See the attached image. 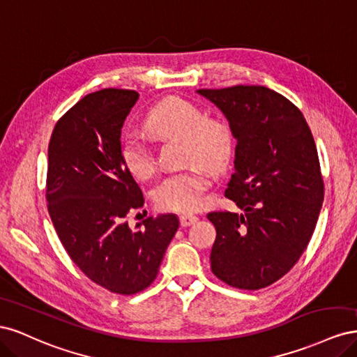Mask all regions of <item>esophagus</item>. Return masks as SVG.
<instances>
[{"label": "esophagus", "instance_id": "1", "mask_svg": "<svg viewBox=\"0 0 357 357\" xmlns=\"http://www.w3.org/2000/svg\"><path fill=\"white\" fill-rule=\"evenodd\" d=\"M198 220V218L195 214H189V213H185V214H181L180 215V223H181V226H190V225H193Z\"/></svg>", "mask_w": 357, "mask_h": 357}]
</instances>
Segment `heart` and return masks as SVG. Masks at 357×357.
I'll use <instances>...</instances> for the list:
<instances>
[{
    "mask_svg": "<svg viewBox=\"0 0 357 357\" xmlns=\"http://www.w3.org/2000/svg\"><path fill=\"white\" fill-rule=\"evenodd\" d=\"M144 129L155 137L181 138L183 159L197 162L186 171L168 176L155 189L158 207L178 213L199 208L204 192L210 185V174L203 165L218 171L232 156L235 142L231 125L219 117H205L204 110L195 102L168 96L149 110ZM121 158L135 178L147 180L153 176L155 156L142 135L131 134L123 138Z\"/></svg>",
    "mask_w": 357,
    "mask_h": 357,
    "instance_id": "b5f03b06",
    "label": "heart"
}]
</instances>
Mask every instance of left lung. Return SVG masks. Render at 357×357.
Segmentation results:
<instances>
[{
	"mask_svg": "<svg viewBox=\"0 0 357 357\" xmlns=\"http://www.w3.org/2000/svg\"><path fill=\"white\" fill-rule=\"evenodd\" d=\"M228 119L235 172L225 197L243 213L211 211L213 274L232 287L275 283L299 261L314 232L325 188L305 117L265 86L199 89Z\"/></svg>",
	"mask_w": 357,
	"mask_h": 357,
	"instance_id": "8db88e82",
	"label": "left lung"
}]
</instances>
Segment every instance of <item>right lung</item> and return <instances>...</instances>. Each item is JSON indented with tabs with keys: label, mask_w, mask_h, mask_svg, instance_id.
<instances>
[{
	"label": "right lung",
	"mask_w": 357,
	"mask_h": 357,
	"mask_svg": "<svg viewBox=\"0 0 357 357\" xmlns=\"http://www.w3.org/2000/svg\"><path fill=\"white\" fill-rule=\"evenodd\" d=\"M135 91L102 89L63 114L49 143L46 199L71 261L93 283L134 295L153 283L178 229L176 214L129 228L126 215L144 197L121 158V132Z\"/></svg>",
	"instance_id": "add662e5"
}]
</instances>
